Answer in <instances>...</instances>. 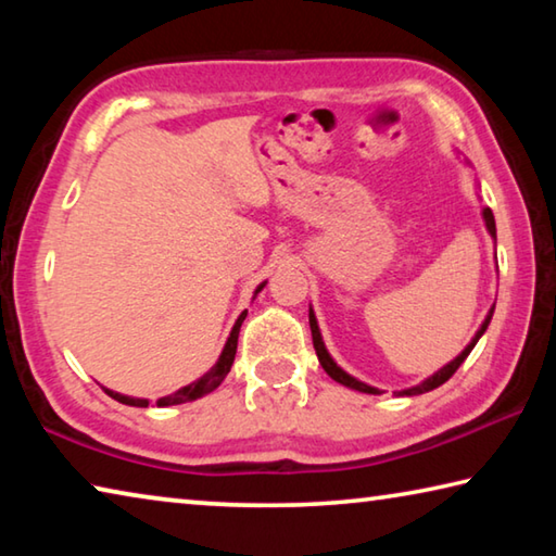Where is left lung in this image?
<instances>
[{
	"label": "left lung",
	"mask_w": 556,
	"mask_h": 556,
	"mask_svg": "<svg viewBox=\"0 0 556 556\" xmlns=\"http://www.w3.org/2000/svg\"><path fill=\"white\" fill-rule=\"evenodd\" d=\"M483 218H485V228H488V232L493 235L495 238V218H493V211L491 208H483ZM495 308V306H493ZM493 308H491V314H488V318L483 321V326H481V331L476 333V338L473 341H470L468 345H466V351L460 353L456 361H451L448 365H444V368H441L439 372H434L431 375V378H427L425 382L421 384H417V388H409V390H402V392H397V394H407V397H412V394H425V392H431V390H437L439 384H444L451 375H454L458 368H460V363L466 361L468 357V353L473 351V345L478 343V338H481L483 333H485V328H488V324H491V316H493ZM308 324H312V338H314V348H316V355H318V363H321V368L331 375V378L336 380V382H341V384H345V388H351V390H357V392H368V394H380V390L378 388H370V384H365V382H361V380H355V378H351V375H348L345 370H341L338 368V365L333 363V357L328 355V351H326V345H324V341H321V333H318V324H316V316H314V312H308Z\"/></svg>",
	"instance_id": "obj_1"
}]
</instances>
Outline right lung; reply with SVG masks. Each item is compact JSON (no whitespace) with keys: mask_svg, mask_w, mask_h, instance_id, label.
<instances>
[{"mask_svg":"<svg viewBox=\"0 0 556 556\" xmlns=\"http://www.w3.org/2000/svg\"><path fill=\"white\" fill-rule=\"evenodd\" d=\"M262 287H265V285H260L257 291H262ZM257 291H255V294H257ZM244 316H248V312H242L238 321H235L232 331H230V338H228V343H225L223 353H220V357H218V363H215L213 368H211L208 372H205L201 380H195V382L188 384V388H181V390L174 392V394H166V397L156 400L159 407H168V404L193 402V400H199V397H203V394H208V392H213L215 388H218V384L225 380V375L230 372V365H232V361H235V351H238V336H240V326H242V321H244ZM105 392L110 394L112 400H117V402H122V404H129V407H147V404H149L147 400L127 397V394H119V392H112V390H105Z\"/></svg>","mask_w":556,"mask_h":556,"instance_id":"right-lung-1","label":"right lung"}]
</instances>
